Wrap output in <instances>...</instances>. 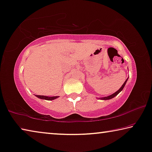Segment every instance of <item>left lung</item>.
<instances>
[{
	"mask_svg": "<svg viewBox=\"0 0 152 152\" xmlns=\"http://www.w3.org/2000/svg\"><path fill=\"white\" fill-rule=\"evenodd\" d=\"M128 78H127V80L125 81V83H124L123 84V85L121 86V88H120V89H119L118 91H116L115 93H114V94H112V95H110V96H107V97H104V98H99V99H103V100H106V99H112V98H114V97L116 96L117 95H118V94H119V93L121 92L122 90H123L124 87H125L126 83H127V80H128Z\"/></svg>",
	"mask_w": 152,
	"mask_h": 152,
	"instance_id": "8db88e82",
	"label": "left lung"
}]
</instances>
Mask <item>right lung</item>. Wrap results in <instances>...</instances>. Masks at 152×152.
<instances>
[{"instance_id":"add662e5","label":"right lung","mask_w":152,"mask_h":152,"mask_svg":"<svg viewBox=\"0 0 152 152\" xmlns=\"http://www.w3.org/2000/svg\"><path fill=\"white\" fill-rule=\"evenodd\" d=\"M37 98L42 99H46V100H53V99H55L56 98H58V96H53V97H48L46 96H39V95H36Z\"/></svg>"}]
</instances>
